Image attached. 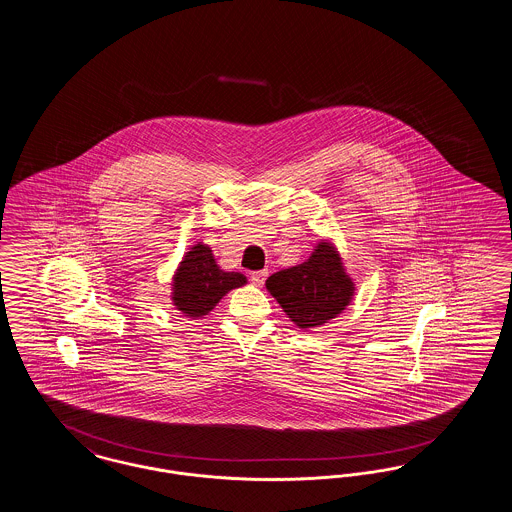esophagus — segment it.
Returning <instances> with one entry per match:
<instances>
[{"mask_svg":"<svg viewBox=\"0 0 512 512\" xmlns=\"http://www.w3.org/2000/svg\"><path fill=\"white\" fill-rule=\"evenodd\" d=\"M268 270H257V272H251V282L255 284V286H263L265 284V280H267Z\"/></svg>","mask_w":512,"mask_h":512,"instance_id":"1","label":"esophagus"}]
</instances>
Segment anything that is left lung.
Here are the masks:
<instances>
[{
    "mask_svg": "<svg viewBox=\"0 0 512 512\" xmlns=\"http://www.w3.org/2000/svg\"><path fill=\"white\" fill-rule=\"evenodd\" d=\"M265 286L301 330L340 317L355 295V282L332 240H320L305 263L274 272Z\"/></svg>",
    "mask_w": 512,
    "mask_h": 512,
    "instance_id": "8db88e82",
    "label": "left lung"
}]
</instances>
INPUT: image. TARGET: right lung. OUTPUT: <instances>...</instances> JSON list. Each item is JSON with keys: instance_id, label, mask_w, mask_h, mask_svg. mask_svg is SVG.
Masks as SVG:
<instances>
[{"instance_id": "1", "label": "right lung", "mask_w": 512, "mask_h": 512, "mask_svg": "<svg viewBox=\"0 0 512 512\" xmlns=\"http://www.w3.org/2000/svg\"><path fill=\"white\" fill-rule=\"evenodd\" d=\"M245 284L247 278L242 272L222 270L215 261L213 249L203 242H195L172 274V305L184 317L203 318L226 293Z\"/></svg>"}]
</instances>
